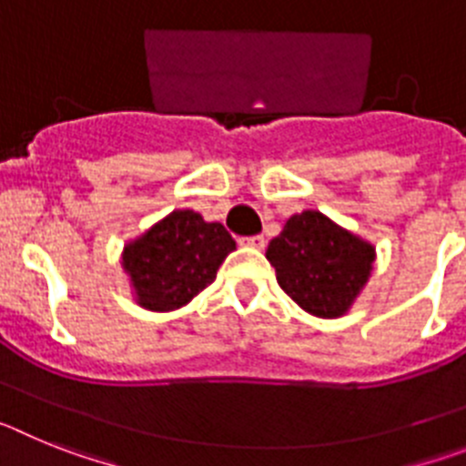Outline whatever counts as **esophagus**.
I'll return each mask as SVG.
<instances>
[{
  "mask_svg": "<svg viewBox=\"0 0 466 466\" xmlns=\"http://www.w3.org/2000/svg\"><path fill=\"white\" fill-rule=\"evenodd\" d=\"M242 245L247 247H254V249H263L266 247V238L263 236H249V238H240Z\"/></svg>",
  "mask_w": 466,
  "mask_h": 466,
  "instance_id": "esophagus-1",
  "label": "esophagus"
}]
</instances>
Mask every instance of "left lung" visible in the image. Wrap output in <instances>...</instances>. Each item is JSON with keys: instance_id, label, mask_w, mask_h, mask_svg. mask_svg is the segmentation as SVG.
Segmentation results:
<instances>
[{"instance_id": "8db88e82", "label": "left lung", "mask_w": 466, "mask_h": 466, "mask_svg": "<svg viewBox=\"0 0 466 466\" xmlns=\"http://www.w3.org/2000/svg\"><path fill=\"white\" fill-rule=\"evenodd\" d=\"M266 258L287 296L310 315L333 319L350 310L369 282L376 249L322 212L306 209L289 217Z\"/></svg>"}]
</instances>
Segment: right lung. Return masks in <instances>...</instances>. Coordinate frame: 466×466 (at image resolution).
I'll return each mask as SVG.
<instances>
[{"instance_id": "add662e5", "label": "right lung", "mask_w": 466, "mask_h": 466, "mask_svg": "<svg viewBox=\"0 0 466 466\" xmlns=\"http://www.w3.org/2000/svg\"><path fill=\"white\" fill-rule=\"evenodd\" d=\"M233 249L236 240L224 226L208 224L193 209H175L123 247V268L139 306L167 312L212 284Z\"/></svg>"}]
</instances>
